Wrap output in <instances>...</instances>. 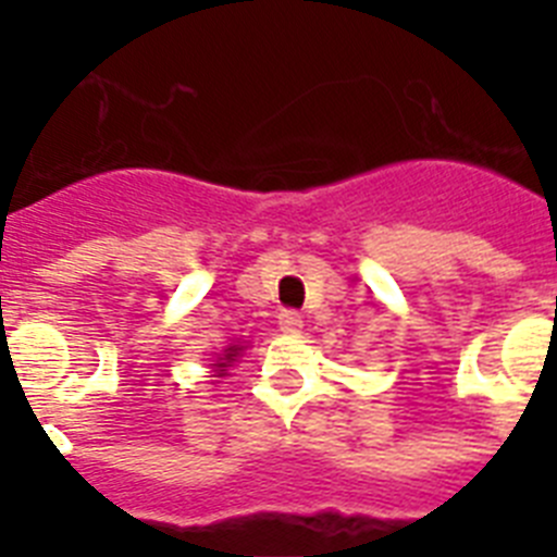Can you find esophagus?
Segmentation results:
<instances>
[{"instance_id":"obj_1","label":"esophagus","mask_w":557,"mask_h":557,"mask_svg":"<svg viewBox=\"0 0 557 557\" xmlns=\"http://www.w3.org/2000/svg\"><path fill=\"white\" fill-rule=\"evenodd\" d=\"M278 326H282V332H298V329L304 326L301 312H295V309H282V314H278Z\"/></svg>"}]
</instances>
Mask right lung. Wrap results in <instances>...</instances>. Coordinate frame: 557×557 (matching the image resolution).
Listing matches in <instances>:
<instances>
[{
  "label": "right lung",
  "instance_id": "add662e5",
  "mask_svg": "<svg viewBox=\"0 0 557 557\" xmlns=\"http://www.w3.org/2000/svg\"><path fill=\"white\" fill-rule=\"evenodd\" d=\"M236 354H239V348H234V346H231V348H228V351H225V354H223V357H220L218 368H228V362H231V359H234V357H236Z\"/></svg>",
  "mask_w": 557,
  "mask_h": 557
}]
</instances>
